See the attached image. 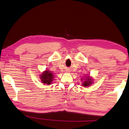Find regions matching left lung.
Masks as SVG:
<instances>
[{"instance_id": "1", "label": "left lung", "mask_w": 129, "mask_h": 129, "mask_svg": "<svg viewBox=\"0 0 129 129\" xmlns=\"http://www.w3.org/2000/svg\"><path fill=\"white\" fill-rule=\"evenodd\" d=\"M84 79L81 78V80H83L82 85L83 87H88L91 85L93 83V79L89 76H84Z\"/></svg>"}]
</instances>
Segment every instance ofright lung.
I'll use <instances>...</instances> for the list:
<instances>
[{
    "instance_id": "right-lung-1",
    "label": "right lung",
    "mask_w": 129,
    "mask_h": 129,
    "mask_svg": "<svg viewBox=\"0 0 129 129\" xmlns=\"http://www.w3.org/2000/svg\"><path fill=\"white\" fill-rule=\"evenodd\" d=\"M54 75L50 71L46 70L42 73L40 75V79L41 82L44 84L50 85L52 83L54 80Z\"/></svg>"
}]
</instances>
